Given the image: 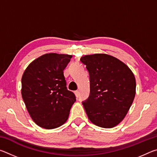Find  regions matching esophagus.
<instances>
[{"instance_id":"34e87169","label":"esophagus","mask_w":157,"mask_h":157,"mask_svg":"<svg viewBox=\"0 0 157 157\" xmlns=\"http://www.w3.org/2000/svg\"><path fill=\"white\" fill-rule=\"evenodd\" d=\"M75 95H76V97L78 98V97H79V91H75Z\"/></svg>"}]
</instances>
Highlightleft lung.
I'll return each mask as SVG.
<instances>
[{
  "instance_id": "left-lung-1",
  "label": "left lung",
  "mask_w": 157,
  "mask_h": 157,
  "mask_svg": "<svg viewBox=\"0 0 157 157\" xmlns=\"http://www.w3.org/2000/svg\"><path fill=\"white\" fill-rule=\"evenodd\" d=\"M89 73L90 94L82 102L92 123L112 128L123 120L136 94V79L125 63L107 54L82 57Z\"/></svg>"
}]
</instances>
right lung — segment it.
<instances>
[{
  "label": "right lung",
  "mask_w": 157,
  "mask_h": 157,
  "mask_svg": "<svg viewBox=\"0 0 157 157\" xmlns=\"http://www.w3.org/2000/svg\"><path fill=\"white\" fill-rule=\"evenodd\" d=\"M72 55L49 53L30 63L21 79V95L37 125L51 129L67 121L75 95L68 91L63 70Z\"/></svg>",
  "instance_id": "obj_1"
}]
</instances>
